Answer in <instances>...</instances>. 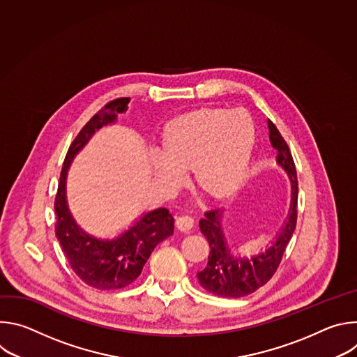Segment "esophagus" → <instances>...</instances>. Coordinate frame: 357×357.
I'll list each match as a JSON object with an SVG mask.
<instances>
[{"mask_svg":"<svg viewBox=\"0 0 357 357\" xmlns=\"http://www.w3.org/2000/svg\"><path fill=\"white\" fill-rule=\"evenodd\" d=\"M176 227L178 230L183 231V233H188L192 230L193 227V219L189 218V216H182V218H178L176 219Z\"/></svg>","mask_w":357,"mask_h":357,"instance_id":"1","label":"esophagus"}]
</instances>
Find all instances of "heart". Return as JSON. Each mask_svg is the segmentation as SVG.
I'll return each instance as SVG.
<instances>
[{
  "label": "heart",
  "mask_w": 357,
  "mask_h": 357,
  "mask_svg": "<svg viewBox=\"0 0 357 357\" xmlns=\"http://www.w3.org/2000/svg\"><path fill=\"white\" fill-rule=\"evenodd\" d=\"M256 142V128L244 110L200 109L174 119L162 146L149 164L158 181H179L193 169L196 183L216 197L231 195L241 183Z\"/></svg>",
  "instance_id": "1"
}]
</instances>
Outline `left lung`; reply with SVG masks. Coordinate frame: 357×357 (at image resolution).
I'll use <instances>...</instances> for the list:
<instances>
[{
  "instance_id": "8db88e82",
  "label": "left lung",
  "mask_w": 357,
  "mask_h": 357,
  "mask_svg": "<svg viewBox=\"0 0 357 357\" xmlns=\"http://www.w3.org/2000/svg\"><path fill=\"white\" fill-rule=\"evenodd\" d=\"M268 134L271 145L277 149V165L287 174L291 183V200L285 220L275 237L266 245V250L245 254L234 252L225 231V209L205 213L199 227L209 241L211 252L208 266L196 274L202 288L226 298L245 296L263 287L277 271L282 254L296 226L298 181L291 151L277 127L268 120Z\"/></svg>"
}]
</instances>
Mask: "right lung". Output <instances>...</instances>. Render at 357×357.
Instances as JSON below:
<instances>
[{"label": "right lung", "instance_id": "obj_1", "mask_svg": "<svg viewBox=\"0 0 357 357\" xmlns=\"http://www.w3.org/2000/svg\"><path fill=\"white\" fill-rule=\"evenodd\" d=\"M130 98H117L94 114L80 130L66 154L55 199L56 237L75 274L97 289L124 288L138 278L154 248L174 234V218L158 208L142 212L114 237H100L86 231L73 218L68 202V174L93 135L117 123L127 112Z\"/></svg>", "mask_w": 357, "mask_h": 357}]
</instances>
